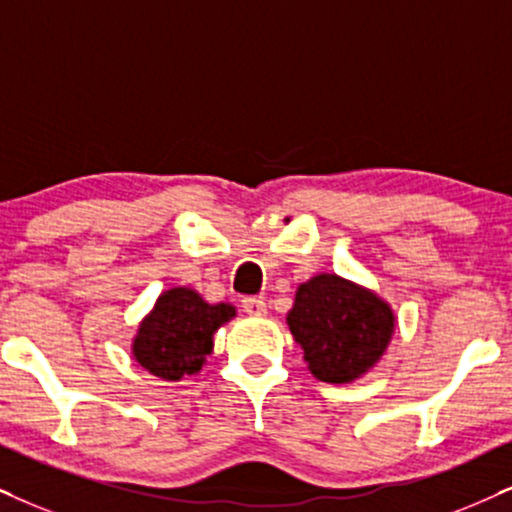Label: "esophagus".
I'll return each mask as SVG.
<instances>
[{"mask_svg": "<svg viewBox=\"0 0 512 512\" xmlns=\"http://www.w3.org/2000/svg\"><path fill=\"white\" fill-rule=\"evenodd\" d=\"M241 307H243V312L250 314V316H264V314H267V302H264L262 297H243Z\"/></svg>", "mask_w": 512, "mask_h": 512, "instance_id": "1", "label": "esophagus"}]
</instances>
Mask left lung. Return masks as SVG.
<instances>
[{
  "instance_id": "left-lung-1",
  "label": "left lung",
  "mask_w": 512,
  "mask_h": 512,
  "mask_svg": "<svg viewBox=\"0 0 512 512\" xmlns=\"http://www.w3.org/2000/svg\"><path fill=\"white\" fill-rule=\"evenodd\" d=\"M288 326L316 378L352 383L383 357L394 316L368 290L335 274H321L297 288Z\"/></svg>"
}]
</instances>
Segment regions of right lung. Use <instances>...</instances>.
Returning a JSON list of instances; mask_svg holds the SVG:
<instances>
[{
    "mask_svg": "<svg viewBox=\"0 0 512 512\" xmlns=\"http://www.w3.org/2000/svg\"><path fill=\"white\" fill-rule=\"evenodd\" d=\"M234 314L231 304H208L189 288L167 290L141 323L134 357L163 380L198 373L212 349V335Z\"/></svg>",
    "mask_w": 512,
    "mask_h": 512,
    "instance_id": "1",
    "label": "right lung"
}]
</instances>
